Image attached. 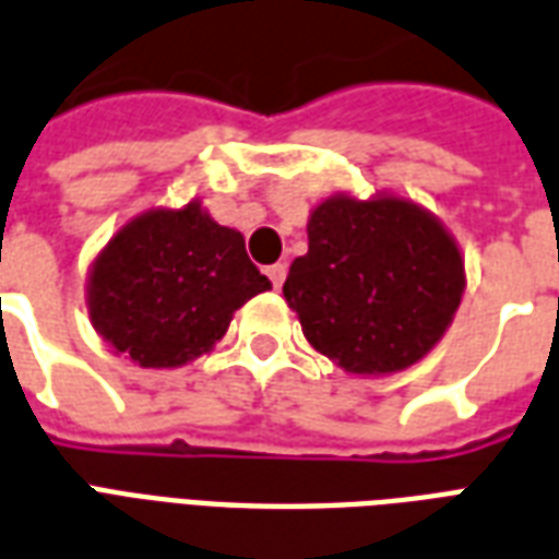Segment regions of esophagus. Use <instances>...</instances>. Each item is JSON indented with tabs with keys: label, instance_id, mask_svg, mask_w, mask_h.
Listing matches in <instances>:
<instances>
[{
	"label": "esophagus",
	"instance_id": "34e87169",
	"mask_svg": "<svg viewBox=\"0 0 559 559\" xmlns=\"http://www.w3.org/2000/svg\"><path fill=\"white\" fill-rule=\"evenodd\" d=\"M267 276H271V283H274V288H280V285L285 283V264L276 262L267 267Z\"/></svg>",
	"mask_w": 559,
	"mask_h": 559
}]
</instances>
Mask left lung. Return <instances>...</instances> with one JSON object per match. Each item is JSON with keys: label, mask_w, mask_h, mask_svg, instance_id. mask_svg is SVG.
<instances>
[{"label": "left lung", "mask_w": 559, "mask_h": 559, "mask_svg": "<svg viewBox=\"0 0 559 559\" xmlns=\"http://www.w3.org/2000/svg\"><path fill=\"white\" fill-rule=\"evenodd\" d=\"M309 250L283 297L307 342L348 374L419 364L462 304L464 255L441 219L399 193L328 195L309 211Z\"/></svg>", "instance_id": "left-lung-1"}]
</instances>
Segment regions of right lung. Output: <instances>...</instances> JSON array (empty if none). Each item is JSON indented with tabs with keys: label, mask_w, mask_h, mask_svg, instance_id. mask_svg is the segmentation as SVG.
<instances>
[{
	"label": "right lung",
	"mask_w": 559,
	"mask_h": 559,
	"mask_svg": "<svg viewBox=\"0 0 559 559\" xmlns=\"http://www.w3.org/2000/svg\"><path fill=\"white\" fill-rule=\"evenodd\" d=\"M271 288L243 235L199 199L130 217L88 264L85 309L109 352L142 369H178L207 354L235 309Z\"/></svg>",
	"instance_id": "obj_1"
}]
</instances>
